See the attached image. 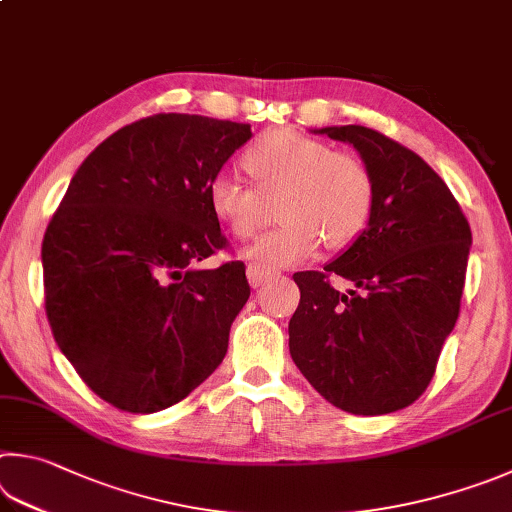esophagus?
<instances>
[{
    "label": "esophagus",
    "mask_w": 512,
    "mask_h": 512,
    "mask_svg": "<svg viewBox=\"0 0 512 512\" xmlns=\"http://www.w3.org/2000/svg\"><path fill=\"white\" fill-rule=\"evenodd\" d=\"M246 275H248L250 286L257 288V286H262L273 273H271V268H266V266H262V264H250V266L246 268Z\"/></svg>",
    "instance_id": "obj_1"
}]
</instances>
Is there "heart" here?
<instances>
[{"instance_id":"b5f03b06","label":"heart","mask_w":512,"mask_h":512,"mask_svg":"<svg viewBox=\"0 0 512 512\" xmlns=\"http://www.w3.org/2000/svg\"><path fill=\"white\" fill-rule=\"evenodd\" d=\"M253 185L237 176L217 174L208 185L215 219L235 239L262 228L268 206L277 203L275 230L259 237L246 257L264 266H291L320 248H345L367 226L376 185L369 165L356 154L333 152L320 138L273 132L244 154Z\"/></svg>"}]
</instances>
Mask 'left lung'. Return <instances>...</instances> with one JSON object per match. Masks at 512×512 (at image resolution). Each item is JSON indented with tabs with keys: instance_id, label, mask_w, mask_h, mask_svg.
Masks as SVG:
<instances>
[{
	"instance_id": "8db88e82",
	"label": "left lung",
	"mask_w": 512,
	"mask_h": 512,
	"mask_svg": "<svg viewBox=\"0 0 512 512\" xmlns=\"http://www.w3.org/2000/svg\"><path fill=\"white\" fill-rule=\"evenodd\" d=\"M349 143L374 174L367 228L324 271L295 273L300 304L288 349L331 405L378 416L412 405L436 371L459 318L472 244L448 185L421 156L362 125L322 127ZM357 286L340 294L330 275Z\"/></svg>"
}]
</instances>
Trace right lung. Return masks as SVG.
<instances>
[{
	"mask_svg": "<svg viewBox=\"0 0 512 512\" xmlns=\"http://www.w3.org/2000/svg\"><path fill=\"white\" fill-rule=\"evenodd\" d=\"M250 125L154 114L102 141L78 167L42 241L53 338L102 401L152 414L183 401L228 351L248 302L208 185Z\"/></svg>",
	"mask_w": 512,
	"mask_h": 512,
	"instance_id": "obj_1",
	"label": "right lung"
}]
</instances>
